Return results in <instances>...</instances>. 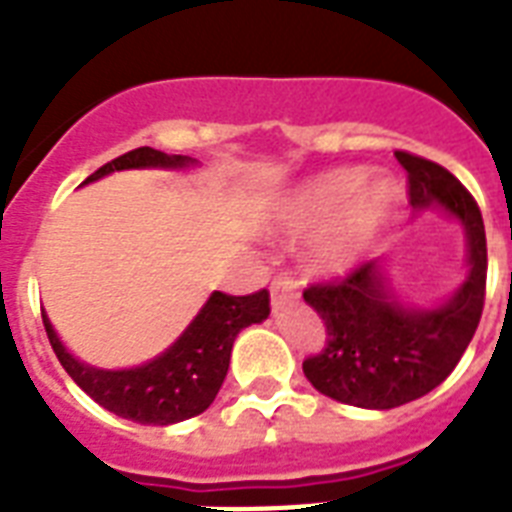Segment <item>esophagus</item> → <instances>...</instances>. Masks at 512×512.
<instances>
[{
	"label": "esophagus",
	"instance_id": "esophagus-1",
	"mask_svg": "<svg viewBox=\"0 0 512 512\" xmlns=\"http://www.w3.org/2000/svg\"><path fill=\"white\" fill-rule=\"evenodd\" d=\"M292 295H297V281L292 279L289 273H279V276L271 281L273 303H276V300H281V297H292Z\"/></svg>",
	"mask_w": 512,
	"mask_h": 512
}]
</instances>
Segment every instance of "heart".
<instances>
[{
	"label": "heart",
	"instance_id": "b5f03b06",
	"mask_svg": "<svg viewBox=\"0 0 512 512\" xmlns=\"http://www.w3.org/2000/svg\"><path fill=\"white\" fill-rule=\"evenodd\" d=\"M364 180L366 172L353 167L324 172L300 185L284 204L281 220L289 231H308L330 220L313 241V260L324 271L348 268L396 204V188L388 180L366 185Z\"/></svg>",
	"mask_w": 512,
	"mask_h": 512
}]
</instances>
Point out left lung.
Returning a JSON list of instances; mask_svg holds the SVG:
<instances>
[{
    "label": "left lung",
    "instance_id": "8db88e82",
    "mask_svg": "<svg viewBox=\"0 0 512 512\" xmlns=\"http://www.w3.org/2000/svg\"><path fill=\"white\" fill-rule=\"evenodd\" d=\"M412 207H444L468 233V279L438 308H406L390 295L380 263L316 281L305 303L327 324V345L303 361L324 396L364 409H393L425 396L452 374L476 335L486 297L484 217L470 191L441 164L396 151Z\"/></svg>",
    "mask_w": 512,
    "mask_h": 512
}]
</instances>
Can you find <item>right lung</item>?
Returning <instances> with one entry per match:
<instances>
[{"label":"right lung","instance_id":"right-lung-1","mask_svg":"<svg viewBox=\"0 0 512 512\" xmlns=\"http://www.w3.org/2000/svg\"><path fill=\"white\" fill-rule=\"evenodd\" d=\"M191 156H167L154 148H135L116 156L114 162L103 164L84 183L116 170L135 167H185ZM271 313L268 289L252 295H225L215 292L199 316L191 321L180 340L167 348L159 358L135 369L106 372L95 366L79 364L52 332V324L42 313L44 332L50 337L55 356L79 388L98 401L103 409L119 414L124 420L140 425H172L188 417H196L215 401L223 385L228 364H231L233 340L249 324H260Z\"/></svg>","mask_w":512,"mask_h":512}]
</instances>
